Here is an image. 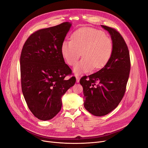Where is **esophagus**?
I'll return each instance as SVG.
<instances>
[{
	"mask_svg": "<svg viewBox=\"0 0 148 148\" xmlns=\"http://www.w3.org/2000/svg\"><path fill=\"white\" fill-rule=\"evenodd\" d=\"M75 77H76V82H77V83H79L80 82V77L79 76H78V75H77Z\"/></svg>",
	"mask_w": 148,
	"mask_h": 148,
	"instance_id": "esophagus-1",
	"label": "esophagus"
}]
</instances>
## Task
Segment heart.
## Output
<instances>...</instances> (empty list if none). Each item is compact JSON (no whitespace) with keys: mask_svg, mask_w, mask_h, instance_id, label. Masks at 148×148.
Here are the masks:
<instances>
[{"mask_svg":"<svg viewBox=\"0 0 148 148\" xmlns=\"http://www.w3.org/2000/svg\"><path fill=\"white\" fill-rule=\"evenodd\" d=\"M71 40L62 43L60 51L66 63L74 65L82 53L83 58L73 68L75 74L101 68L109 61L113 53L111 39L101 30L89 27L79 29L72 34Z\"/></svg>","mask_w":148,"mask_h":148,"instance_id":"1","label":"heart"}]
</instances>
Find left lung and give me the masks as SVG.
<instances>
[{"label":"left lung","instance_id":"1","mask_svg":"<svg viewBox=\"0 0 148 148\" xmlns=\"http://www.w3.org/2000/svg\"><path fill=\"white\" fill-rule=\"evenodd\" d=\"M110 34L113 53L107 64L98 72L80 80L83 88L84 107L97 116L107 114L118 106L125 94L130 71L128 47L116 29L101 25Z\"/></svg>","mask_w":148,"mask_h":148}]
</instances>
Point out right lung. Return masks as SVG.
Wrapping results in <instances>:
<instances>
[{
	"instance_id": "add662e5",
	"label": "right lung",
	"mask_w": 148,
	"mask_h": 148,
	"mask_svg": "<svg viewBox=\"0 0 148 148\" xmlns=\"http://www.w3.org/2000/svg\"><path fill=\"white\" fill-rule=\"evenodd\" d=\"M65 22L37 30L23 47L20 56L21 89L29 110L38 119L48 121L60 110L62 97L75 83L60 48L71 26Z\"/></svg>"
}]
</instances>
